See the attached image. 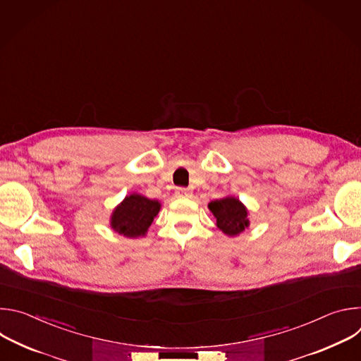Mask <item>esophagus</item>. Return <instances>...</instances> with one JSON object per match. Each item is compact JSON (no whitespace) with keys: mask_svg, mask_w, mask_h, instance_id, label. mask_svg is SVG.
<instances>
[{"mask_svg":"<svg viewBox=\"0 0 361 361\" xmlns=\"http://www.w3.org/2000/svg\"><path fill=\"white\" fill-rule=\"evenodd\" d=\"M180 197H187V195H190V191H188V188H184V187H177V191H176Z\"/></svg>","mask_w":361,"mask_h":361,"instance_id":"34e87169","label":"esophagus"}]
</instances>
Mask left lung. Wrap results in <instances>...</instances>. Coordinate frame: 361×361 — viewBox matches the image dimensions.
I'll return each instance as SVG.
<instances>
[{"instance_id":"obj_1","label":"left lung","mask_w":361,"mask_h":361,"mask_svg":"<svg viewBox=\"0 0 361 361\" xmlns=\"http://www.w3.org/2000/svg\"><path fill=\"white\" fill-rule=\"evenodd\" d=\"M209 209L217 219V227L227 235H237L248 227L247 210L234 197L212 201Z\"/></svg>"}]
</instances>
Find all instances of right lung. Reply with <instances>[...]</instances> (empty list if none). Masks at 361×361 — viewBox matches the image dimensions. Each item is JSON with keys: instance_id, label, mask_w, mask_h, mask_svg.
Masks as SVG:
<instances>
[{"instance_id": "1", "label": "right lung", "mask_w": 361, "mask_h": 361, "mask_svg": "<svg viewBox=\"0 0 361 361\" xmlns=\"http://www.w3.org/2000/svg\"><path fill=\"white\" fill-rule=\"evenodd\" d=\"M160 212V202L131 194L114 210L111 227L126 237L144 235L154 217Z\"/></svg>"}]
</instances>
